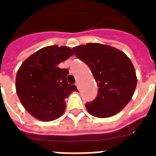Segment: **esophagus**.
Listing matches in <instances>:
<instances>
[{
  "label": "esophagus",
  "instance_id": "34e87169",
  "mask_svg": "<svg viewBox=\"0 0 156 156\" xmlns=\"http://www.w3.org/2000/svg\"><path fill=\"white\" fill-rule=\"evenodd\" d=\"M75 85L77 86V88H78V89H79V82H78V81L76 82V83H75Z\"/></svg>",
  "mask_w": 156,
  "mask_h": 156
}]
</instances>
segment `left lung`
I'll use <instances>...</instances> for the list:
<instances>
[{"mask_svg":"<svg viewBox=\"0 0 156 156\" xmlns=\"http://www.w3.org/2000/svg\"><path fill=\"white\" fill-rule=\"evenodd\" d=\"M76 57L88 65L98 85V95L85 106L97 118L114 116L134 95L137 78L133 63L123 51L101 43H87L73 48Z\"/></svg>","mask_w":156,"mask_h":156,"instance_id":"obj_1","label":"left lung"}]
</instances>
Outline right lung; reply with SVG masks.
<instances>
[{
    "label": "right lung",
    "instance_id": "right-lung-1",
    "mask_svg": "<svg viewBox=\"0 0 156 156\" xmlns=\"http://www.w3.org/2000/svg\"><path fill=\"white\" fill-rule=\"evenodd\" d=\"M73 55L71 48L57 45L36 51L22 62L16 78V90L26 110L41 121L54 120L66 108L65 98L77 90L68 84L69 71L58 68Z\"/></svg>",
    "mask_w": 156,
    "mask_h": 156
}]
</instances>
